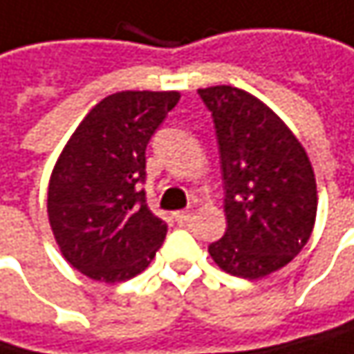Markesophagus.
Segmentation results:
<instances>
[{
  "instance_id": "34e87169",
  "label": "esophagus",
  "mask_w": 354,
  "mask_h": 354,
  "mask_svg": "<svg viewBox=\"0 0 354 354\" xmlns=\"http://www.w3.org/2000/svg\"><path fill=\"white\" fill-rule=\"evenodd\" d=\"M190 218H192V212H190V210H178V212H174V221L180 223V225L188 223Z\"/></svg>"
}]
</instances>
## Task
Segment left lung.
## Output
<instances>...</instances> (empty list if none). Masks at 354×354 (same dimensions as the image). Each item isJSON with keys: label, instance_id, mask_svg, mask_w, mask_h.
Wrapping results in <instances>:
<instances>
[{"label": "left lung", "instance_id": "left-lung-1", "mask_svg": "<svg viewBox=\"0 0 354 354\" xmlns=\"http://www.w3.org/2000/svg\"><path fill=\"white\" fill-rule=\"evenodd\" d=\"M212 113L225 188L227 231L209 253L223 272L259 279L288 266L316 221V178L308 153L275 113L251 93L198 88Z\"/></svg>", "mask_w": 354, "mask_h": 354}]
</instances>
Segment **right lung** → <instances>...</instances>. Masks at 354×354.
<instances>
[{
  "label": "right lung",
  "instance_id": "add662e5",
  "mask_svg": "<svg viewBox=\"0 0 354 354\" xmlns=\"http://www.w3.org/2000/svg\"><path fill=\"white\" fill-rule=\"evenodd\" d=\"M178 91H121L97 103L66 142L48 184V221L64 259L117 283L149 266L168 227L145 203V147Z\"/></svg>",
  "mask_w": 354,
  "mask_h": 354
}]
</instances>
